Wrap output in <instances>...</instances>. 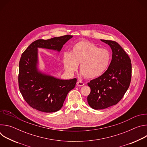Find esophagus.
<instances>
[{"mask_svg":"<svg viewBox=\"0 0 147 147\" xmlns=\"http://www.w3.org/2000/svg\"><path fill=\"white\" fill-rule=\"evenodd\" d=\"M83 86H84V83L82 82V81H78L77 82V86H78V87H82Z\"/></svg>","mask_w":147,"mask_h":147,"instance_id":"obj_1","label":"esophagus"}]
</instances>
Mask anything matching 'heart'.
Instances as JSON below:
<instances>
[{
	"instance_id": "heart-1",
	"label": "heart",
	"mask_w": 147,
	"mask_h": 147,
	"mask_svg": "<svg viewBox=\"0 0 147 147\" xmlns=\"http://www.w3.org/2000/svg\"><path fill=\"white\" fill-rule=\"evenodd\" d=\"M109 52L99 48L88 40H80L73 45L70 53L63 55V61L65 70L73 74L80 64V71L85 77L95 78L107 70L109 65Z\"/></svg>"
}]
</instances>
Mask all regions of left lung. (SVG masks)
Instances as JSON below:
<instances>
[{"instance_id":"left-lung-1","label":"left lung","mask_w":147,"mask_h":147,"mask_svg":"<svg viewBox=\"0 0 147 147\" xmlns=\"http://www.w3.org/2000/svg\"><path fill=\"white\" fill-rule=\"evenodd\" d=\"M100 40L111 48L112 59L107 70L88 83L91 92L87 101L96 110L116 105L128 90L131 78V60L126 52L114 40Z\"/></svg>"}]
</instances>
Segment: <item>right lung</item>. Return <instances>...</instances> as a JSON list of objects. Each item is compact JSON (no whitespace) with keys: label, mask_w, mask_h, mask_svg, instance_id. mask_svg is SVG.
<instances>
[{"label":"right lung","mask_w":147,"mask_h":147,"mask_svg":"<svg viewBox=\"0 0 147 147\" xmlns=\"http://www.w3.org/2000/svg\"><path fill=\"white\" fill-rule=\"evenodd\" d=\"M73 37L66 35L44 40H35L23 53L19 62L18 87L26 102L33 109L52 113L60 110L77 79L60 80L41 73L38 69V48L60 52Z\"/></svg>","instance_id":"1"}]
</instances>
